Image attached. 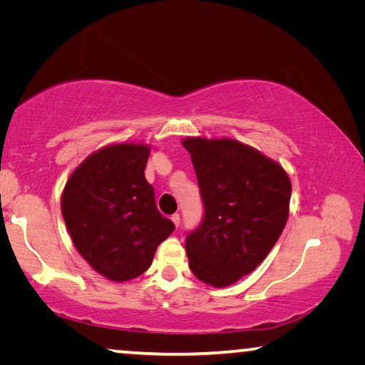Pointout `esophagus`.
Masks as SVG:
<instances>
[{
    "mask_svg": "<svg viewBox=\"0 0 365 365\" xmlns=\"http://www.w3.org/2000/svg\"><path fill=\"white\" fill-rule=\"evenodd\" d=\"M170 219H172V222H174V224H175V227L180 225V214H174Z\"/></svg>",
    "mask_w": 365,
    "mask_h": 365,
    "instance_id": "34e87169",
    "label": "esophagus"
}]
</instances>
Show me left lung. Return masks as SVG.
Instances as JSON below:
<instances>
[{
    "mask_svg": "<svg viewBox=\"0 0 365 365\" xmlns=\"http://www.w3.org/2000/svg\"><path fill=\"white\" fill-rule=\"evenodd\" d=\"M205 220L188 235L190 269L206 285L224 288L261 264L287 225L292 182L287 170L242 141L187 137Z\"/></svg>",
    "mask_w": 365,
    "mask_h": 365,
    "instance_id": "left-lung-1",
    "label": "left lung"
}]
</instances>
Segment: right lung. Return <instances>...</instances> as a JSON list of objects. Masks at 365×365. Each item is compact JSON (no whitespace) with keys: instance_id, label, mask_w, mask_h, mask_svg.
Instances as JSON below:
<instances>
[{"instance_id":"right-lung-1","label":"right lung","mask_w":365,"mask_h":365,"mask_svg":"<svg viewBox=\"0 0 365 365\" xmlns=\"http://www.w3.org/2000/svg\"><path fill=\"white\" fill-rule=\"evenodd\" d=\"M151 146L117 141L80 163L61 195L72 243L90 267L110 282L148 270L159 243L175 230L158 211L145 178Z\"/></svg>"}]
</instances>
